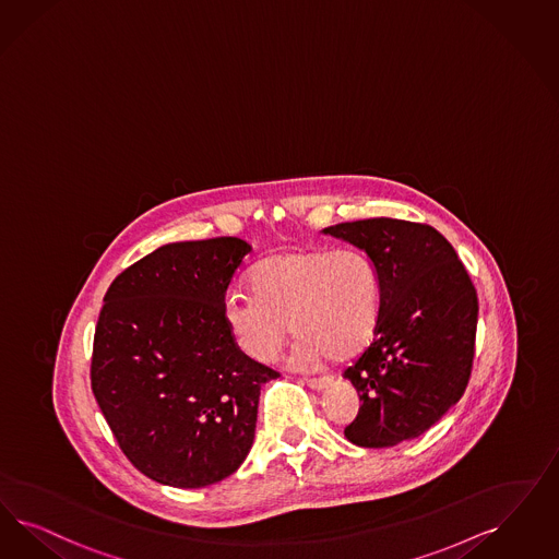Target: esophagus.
Segmentation results:
<instances>
[{"label": "esophagus", "instance_id": "1", "mask_svg": "<svg viewBox=\"0 0 559 559\" xmlns=\"http://www.w3.org/2000/svg\"><path fill=\"white\" fill-rule=\"evenodd\" d=\"M306 384L311 388V390H324V388H328V385L332 384V380L330 378H309V380H306Z\"/></svg>", "mask_w": 559, "mask_h": 559}]
</instances>
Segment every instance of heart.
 <instances>
[{
	"mask_svg": "<svg viewBox=\"0 0 559 559\" xmlns=\"http://www.w3.org/2000/svg\"><path fill=\"white\" fill-rule=\"evenodd\" d=\"M251 293H231L223 318L235 345L272 364L299 336L293 366L355 357L373 334L380 311V276L357 248H304L264 260L251 274ZM292 324L289 328L288 324Z\"/></svg>",
	"mask_w": 559,
	"mask_h": 559,
	"instance_id": "1",
	"label": "heart"
}]
</instances>
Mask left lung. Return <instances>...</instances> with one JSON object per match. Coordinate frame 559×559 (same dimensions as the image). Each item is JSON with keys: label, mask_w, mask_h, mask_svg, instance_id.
<instances>
[{"label": "left lung", "mask_w": 559, "mask_h": 559, "mask_svg": "<svg viewBox=\"0 0 559 559\" xmlns=\"http://www.w3.org/2000/svg\"><path fill=\"white\" fill-rule=\"evenodd\" d=\"M322 233L366 251L380 276L373 341L345 371L361 399L345 438L361 448L419 438L468 384L477 290L454 248L429 225L382 216Z\"/></svg>", "instance_id": "8db88e82"}]
</instances>
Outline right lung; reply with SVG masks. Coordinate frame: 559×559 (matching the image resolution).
Segmentation results:
<instances>
[{"instance_id": "1", "label": "right lung", "mask_w": 559, "mask_h": 559, "mask_svg": "<svg viewBox=\"0 0 559 559\" xmlns=\"http://www.w3.org/2000/svg\"><path fill=\"white\" fill-rule=\"evenodd\" d=\"M250 251L237 237L167 243L103 299L91 384L119 448L153 481L206 487L250 452L260 388L278 376L241 353L223 318Z\"/></svg>"}]
</instances>
